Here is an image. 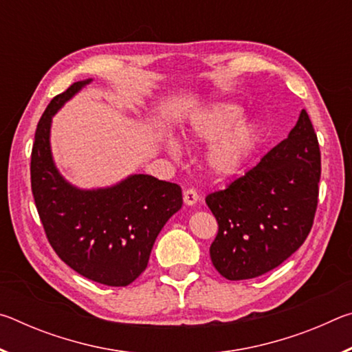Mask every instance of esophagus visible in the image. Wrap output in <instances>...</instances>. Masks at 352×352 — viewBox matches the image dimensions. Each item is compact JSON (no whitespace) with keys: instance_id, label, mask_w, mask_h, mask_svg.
Returning a JSON list of instances; mask_svg holds the SVG:
<instances>
[{"instance_id":"esophagus-1","label":"esophagus","mask_w":352,"mask_h":352,"mask_svg":"<svg viewBox=\"0 0 352 352\" xmlns=\"http://www.w3.org/2000/svg\"><path fill=\"white\" fill-rule=\"evenodd\" d=\"M183 201H184V205H188V206H192V205H195L199 201V194H197V190L195 189H186L183 192Z\"/></svg>"}]
</instances>
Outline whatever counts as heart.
I'll return each mask as SVG.
<instances>
[{"instance_id":"b5f03b06","label":"heart","mask_w":352,"mask_h":352,"mask_svg":"<svg viewBox=\"0 0 352 352\" xmlns=\"http://www.w3.org/2000/svg\"><path fill=\"white\" fill-rule=\"evenodd\" d=\"M184 138L210 142L205 164L214 177H233L248 160L261 140L256 119L242 116V107L230 100H212L189 115ZM164 147L172 157L182 153V144L174 135H166Z\"/></svg>"}]
</instances>
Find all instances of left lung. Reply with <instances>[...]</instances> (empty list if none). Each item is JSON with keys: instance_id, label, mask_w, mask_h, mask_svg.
I'll use <instances>...</instances> for the list:
<instances>
[{"instance_id": "left-lung-1", "label": "left lung", "mask_w": 352, "mask_h": 352, "mask_svg": "<svg viewBox=\"0 0 352 352\" xmlns=\"http://www.w3.org/2000/svg\"><path fill=\"white\" fill-rule=\"evenodd\" d=\"M321 157L306 110L245 175L206 197L219 233L212 265L230 281L264 275L294 254L312 228Z\"/></svg>"}]
</instances>
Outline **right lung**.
<instances>
[{"instance_id": "add662e5", "label": "right lung", "mask_w": 352, "mask_h": 352, "mask_svg": "<svg viewBox=\"0 0 352 352\" xmlns=\"http://www.w3.org/2000/svg\"><path fill=\"white\" fill-rule=\"evenodd\" d=\"M91 82L73 83L41 116L31 157L32 194L58 258L91 281L126 287L146 270L155 239L182 208V188L132 174L111 186L83 189L60 174L51 148L52 118Z\"/></svg>"}]
</instances>
